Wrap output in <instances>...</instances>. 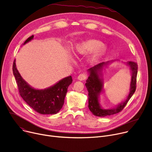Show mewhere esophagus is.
Instances as JSON below:
<instances>
[{"instance_id": "obj_1", "label": "esophagus", "mask_w": 152, "mask_h": 152, "mask_svg": "<svg viewBox=\"0 0 152 152\" xmlns=\"http://www.w3.org/2000/svg\"><path fill=\"white\" fill-rule=\"evenodd\" d=\"M87 77V76L85 73H83V74H80L78 77H77V79L79 80H84L86 79Z\"/></svg>"}]
</instances>
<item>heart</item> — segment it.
<instances>
[{
	"label": "heart",
	"instance_id": "obj_1",
	"mask_svg": "<svg viewBox=\"0 0 152 152\" xmlns=\"http://www.w3.org/2000/svg\"><path fill=\"white\" fill-rule=\"evenodd\" d=\"M73 49L76 55L84 56L90 53L88 61L94 63L107 53V47L98 39H89L76 43Z\"/></svg>",
	"mask_w": 152,
	"mask_h": 152
}]
</instances>
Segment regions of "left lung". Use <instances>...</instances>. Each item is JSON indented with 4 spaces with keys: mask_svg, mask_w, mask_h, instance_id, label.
I'll list each match as a JSON object with an SVG mask.
<instances>
[{
    "mask_svg": "<svg viewBox=\"0 0 152 152\" xmlns=\"http://www.w3.org/2000/svg\"><path fill=\"white\" fill-rule=\"evenodd\" d=\"M115 60H111L106 62L100 63L87 69L88 77L86 80V86L88 90V108L92 113L98 117H106L118 113L127 104L129 99L134 94L136 90V77L137 73V65L133 62L124 63L129 67L131 74V79L129 85V92L126 99L117 105L114 108L104 109L99 103L100 94L104 92V84L102 79V71L103 67L107 66Z\"/></svg>",
    "mask_w": 152,
    "mask_h": 152,
    "instance_id": "left-lung-1",
    "label": "left lung"
}]
</instances>
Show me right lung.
<instances>
[{
    "mask_svg": "<svg viewBox=\"0 0 152 152\" xmlns=\"http://www.w3.org/2000/svg\"><path fill=\"white\" fill-rule=\"evenodd\" d=\"M33 39L34 35L30 37L26 40L23 45ZM13 73L20 95L36 112L41 114H56L62 109L68 87L73 81L72 76L63 78L48 88L40 90L30 86L22 77L17 69L16 60L13 62Z\"/></svg>",
    "mask_w": 152,
    "mask_h": 152,
    "instance_id": "right-lung-1",
    "label": "right lung"
}]
</instances>
